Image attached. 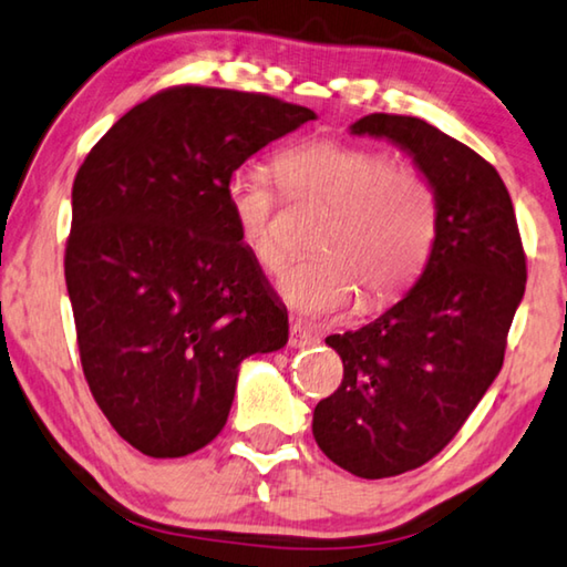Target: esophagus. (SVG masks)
I'll list each match as a JSON object with an SVG mask.
<instances>
[{
	"label": "esophagus",
	"mask_w": 567,
	"mask_h": 567,
	"mask_svg": "<svg viewBox=\"0 0 567 567\" xmlns=\"http://www.w3.org/2000/svg\"><path fill=\"white\" fill-rule=\"evenodd\" d=\"M289 344L293 350H303V347H311L317 344V337L309 327H303L301 321H291V329H289Z\"/></svg>",
	"instance_id": "1"
}]
</instances>
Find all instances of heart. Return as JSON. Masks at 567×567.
I'll list each match as a JSON object with an SVG mask.
<instances>
[{
	"label": "heart",
	"mask_w": 567,
	"mask_h": 567,
	"mask_svg": "<svg viewBox=\"0 0 567 567\" xmlns=\"http://www.w3.org/2000/svg\"><path fill=\"white\" fill-rule=\"evenodd\" d=\"M276 172L293 197L324 205L329 220L313 243L319 256L281 276V296L313 317L342 311L362 291L368 303L395 299L423 271L439 233V197L413 167L368 146L307 142L278 154ZM238 238L256 264H284L274 230L276 185L260 164L238 167L225 185Z\"/></svg>",
	"instance_id": "obj_1"
}]
</instances>
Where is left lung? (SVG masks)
I'll use <instances>...</instances> for the list:
<instances>
[{"label": "left lung", "mask_w": 567, "mask_h": 567, "mask_svg": "<svg viewBox=\"0 0 567 567\" xmlns=\"http://www.w3.org/2000/svg\"><path fill=\"white\" fill-rule=\"evenodd\" d=\"M350 132L403 150L439 197L413 289L370 324L327 337L344 378L313 408V439L344 472L385 478L431 461L489 390L527 266L507 187L474 150L415 116L370 113Z\"/></svg>", "instance_id": "8db88e82"}]
</instances>
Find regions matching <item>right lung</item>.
<instances>
[{
  "label": "right lung",
  "instance_id": "right-lung-1",
  "mask_svg": "<svg viewBox=\"0 0 567 567\" xmlns=\"http://www.w3.org/2000/svg\"><path fill=\"white\" fill-rule=\"evenodd\" d=\"M317 113L177 85L138 103L73 182L65 284L95 403L152 458L207 446L240 362L289 342V313L235 230L230 174Z\"/></svg>",
  "mask_w": 567,
  "mask_h": 567
}]
</instances>
